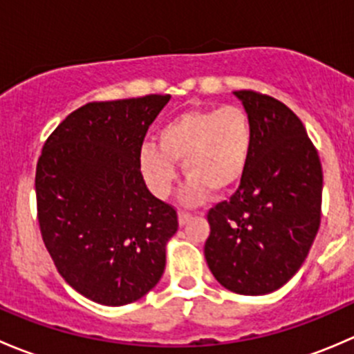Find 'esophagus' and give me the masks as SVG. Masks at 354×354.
Instances as JSON below:
<instances>
[{"instance_id":"esophagus-1","label":"esophagus","mask_w":354,"mask_h":354,"mask_svg":"<svg viewBox=\"0 0 354 354\" xmlns=\"http://www.w3.org/2000/svg\"><path fill=\"white\" fill-rule=\"evenodd\" d=\"M190 219H192V214H188V212L178 214V223H180V226H185V224H187Z\"/></svg>"}]
</instances>
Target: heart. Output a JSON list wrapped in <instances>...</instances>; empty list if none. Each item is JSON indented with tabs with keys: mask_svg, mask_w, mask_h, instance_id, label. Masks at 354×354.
I'll return each instance as SVG.
<instances>
[{
	"mask_svg": "<svg viewBox=\"0 0 354 354\" xmlns=\"http://www.w3.org/2000/svg\"><path fill=\"white\" fill-rule=\"evenodd\" d=\"M159 144L147 142L138 164L152 194L166 198L176 183V162H183L188 181L181 198L200 202L214 192H227L243 180L252 159L255 130L241 106L190 109L171 118L157 133Z\"/></svg>",
	"mask_w": 354,
	"mask_h": 354,
	"instance_id": "obj_1",
	"label": "heart"
}]
</instances>
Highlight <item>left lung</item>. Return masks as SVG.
Here are the masks:
<instances>
[{
  "label": "left lung",
  "mask_w": 354,
  "mask_h": 354,
  "mask_svg": "<svg viewBox=\"0 0 354 354\" xmlns=\"http://www.w3.org/2000/svg\"><path fill=\"white\" fill-rule=\"evenodd\" d=\"M255 130L238 190L209 210L207 266L230 291L272 292L305 262L322 212V166L299 118L277 99L236 91Z\"/></svg>",
  "instance_id": "obj_1"
}]
</instances>
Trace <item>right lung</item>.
Here are the masks:
<instances>
[{
	"label": "right lung",
	"mask_w": 354,
	"mask_h": 354,
	"mask_svg": "<svg viewBox=\"0 0 354 354\" xmlns=\"http://www.w3.org/2000/svg\"><path fill=\"white\" fill-rule=\"evenodd\" d=\"M171 95L88 102L58 124L35 169L42 240L63 279L106 306L159 283L174 207L149 192L138 164L145 133Z\"/></svg>",
	"instance_id": "1"
}]
</instances>
